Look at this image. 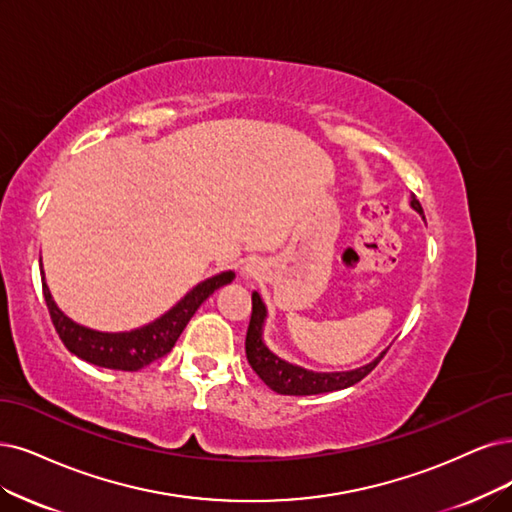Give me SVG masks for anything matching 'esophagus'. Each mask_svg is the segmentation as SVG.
<instances>
[{"label": "esophagus", "mask_w": 512, "mask_h": 512, "mask_svg": "<svg viewBox=\"0 0 512 512\" xmlns=\"http://www.w3.org/2000/svg\"><path fill=\"white\" fill-rule=\"evenodd\" d=\"M259 272H261V261H257V259H249L242 266V276H246V278H253Z\"/></svg>", "instance_id": "1"}]
</instances>
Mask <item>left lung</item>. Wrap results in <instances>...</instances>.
Wrapping results in <instances>:
<instances>
[{"label": "left lung", "mask_w": 512, "mask_h": 512, "mask_svg": "<svg viewBox=\"0 0 512 512\" xmlns=\"http://www.w3.org/2000/svg\"><path fill=\"white\" fill-rule=\"evenodd\" d=\"M409 206L413 208L424 219V211L420 200L411 194ZM266 320H268V308L263 304V299L257 291H253V314L249 331H246V358H249V365L253 371L261 377L263 384L272 388L278 394H291V396H310V394H323V392H335L354 386L361 382L365 375H369L375 365L382 361L388 348L375 356L371 363L356 367L350 371H312L304 369L299 365H293L285 358L274 354L266 339H263V331H266Z\"/></svg>", "instance_id": "left-lung-1"}]
</instances>
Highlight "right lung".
<instances>
[{"mask_svg": "<svg viewBox=\"0 0 512 512\" xmlns=\"http://www.w3.org/2000/svg\"><path fill=\"white\" fill-rule=\"evenodd\" d=\"M234 278L236 274L232 270L206 278L198 282L192 291H187L177 304L168 312H164L160 318L151 320V323L139 329L120 333L97 331L75 323V320H71L59 306H56V301L52 299L50 289L46 285V278H42V287L54 329L71 354L97 367L116 371H139L173 350L179 335L189 323V318L196 314V310L208 297L223 285H230Z\"/></svg>", "mask_w": 512, "mask_h": 512, "instance_id": "1", "label": "right lung"}]
</instances>
